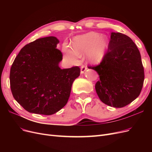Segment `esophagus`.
<instances>
[{
    "mask_svg": "<svg viewBox=\"0 0 152 152\" xmlns=\"http://www.w3.org/2000/svg\"><path fill=\"white\" fill-rule=\"evenodd\" d=\"M87 66H86L85 65H82V66L80 68V73H84L85 72V71L87 70Z\"/></svg>",
    "mask_w": 152,
    "mask_h": 152,
    "instance_id": "34e87169",
    "label": "esophagus"
}]
</instances>
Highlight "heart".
<instances>
[{"instance_id":"obj_1","label":"heart","mask_w":152,"mask_h":152,"mask_svg":"<svg viewBox=\"0 0 152 152\" xmlns=\"http://www.w3.org/2000/svg\"><path fill=\"white\" fill-rule=\"evenodd\" d=\"M107 46L108 39L105 35L89 32L77 37L72 48L65 46L63 50L67 58L72 61H75L78 57L86 53L87 60L92 63H97L103 59Z\"/></svg>"}]
</instances>
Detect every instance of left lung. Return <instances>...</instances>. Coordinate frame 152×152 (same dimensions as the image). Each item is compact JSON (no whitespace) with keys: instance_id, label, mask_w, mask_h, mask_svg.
<instances>
[{"instance_id":"left-lung-1","label":"left lung","mask_w":152,"mask_h":152,"mask_svg":"<svg viewBox=\"0 0 152 152\" xmlns=\"http://www.w3.org/2000/svg\"><path fill=\"white\" fill-rule=\"evenodd\" d=\"M88 68L99 75L95 89L103 103L122 108L139 96L145 79L144 68L140 50L129 37L112 32L102 62Z\"/></svg>"}]
</instances>
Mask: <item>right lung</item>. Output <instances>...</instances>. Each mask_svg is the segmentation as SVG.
<instances>
[{
  "label": "right lung",
  "mask_w": 152,
  "mask_h": 152,
  "mask_svg": "<svg viewBox=\"0 0 152 152\" xmlns=\"http://www.w3.org/2000/svg\"><path fill=\"white\" fill-rule=\"evenodd\" d=\"M55 37L37 39L23 48L10 70L14 98L30 113L50 115L68 102L73 81L80 68L61 69L63 54Z\"/></svg>",
  "instance_id": "1"
}]
</instances>
